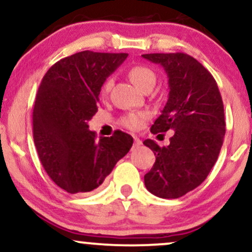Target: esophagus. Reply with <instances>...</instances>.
Listing matches in <instances>:
<instances>
[{
	"instance_id": "34e87169",
	"label": "esophagus",
	"mask_w": 252,
	"mask_h": 252,
	"mask_svg": "<svg viewBox=\"0 0 252 252\" xmlns=\"http://www.w3.org/2000/svg\"><path fill=\"white\" fill-rule=\"evenodd\" d=\"M134 143H135V146H141V144H142V141H141L140 138L137 137V136H135V137H134Z\"/></svg>"
}]
</instances>
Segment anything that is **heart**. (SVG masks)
I'll return each instance as SVG.
<instances>
[{
  "label": "heart",
  "mask_w": 252,
  "mask_h": 252,
  "mask_svg": "<svg viewBox=\"0 0 252 252\" xmlns=\"http://www.w3.org/2000/svg\"><path fill=\"white\" fill-rule=\"evenodd\" d=\"M129 79L131 80V83L141 91H146V90H152L153 86L155 85L156 82V76L154 71L152 68L147 67L143 65H136L132 66L128 72ZM110 86H111V79H108L102 86V94H105L109 91ZM148 118V112L146 111H137V112H130V114L126 115L121 120V123L124 126L129 129H138L142 126L144 121Z\"/></svg>",
  "instance_id": "b5f03b06"
}]
</instances>
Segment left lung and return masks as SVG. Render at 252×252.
Returning <instances> with one entry per match:
<instances>
[{
    "label": "left lung",
    "instance_id": "obj_1",
    "mask_svg": "<svg viewBox=\"0 0 252 252\" xmlns=\"http://www.w3.org/2000/svg\"><path fill=\"white\" fill-rule=\"evenodd\" d=\"M168 77V100L156 118L153 134L174 130L167 147L146 140L156 155L144 185L150 193L176 199L198 187L215 166L225 135L224 105L215 78L185 53L143 54Z\"/></svg>",
    "mask_w": 252,
    "mask_h": 252
}]
</instances>
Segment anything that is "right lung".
I'll list each match as a JSON object with an SVG mask.
<instances>
[{
	"label": "right lung",
	"instance_id": "1",
	"mask_svg": "<svg viewBox=\"0 0 252 252\" xmlns=\"http://www.w3.org/2000/svg\"><path fill=\"white\" fill-rule=\"evenodd\" d=\"M126 57L79 52L54 63L37 90L33 110L37 155L48 176L71 194L99 187L134 142L120 130L96 140L88 124L98 110L104 82Z\"/></svg>",
	"mask_w": 252,
	"mask_h": 252
}]
</instances>
